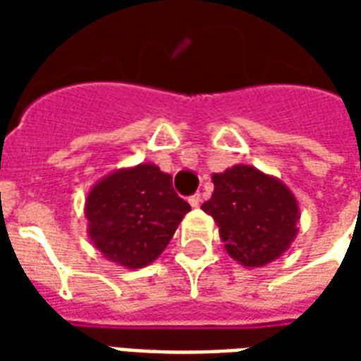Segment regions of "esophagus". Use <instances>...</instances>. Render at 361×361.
<instances>
[{
  "instance_id": "obj_1",
  "label": "esophagus",
  "mask_w": 361,
  "mask_h": 361,
  "mask_svg": "<svg viewBox=\"0 0 361 361\" xmlns=\"http://www.w3.org/2000/svg\"><path fill=\"white\" fill-rule=\"evenodd\" d=\"M189 204H191L192 208H198V204H200V195H192V197L189 198Z\"/></svg>"
}]
</instances>
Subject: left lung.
Returning a JSON list of instances; mask_svg holds the SVG:
<instances>
[{"mask_svg": "<svg viewBox=\"0 0 361 361\" xmlns=\"http://www.w3.org/2000/svg\"><path fill=\"white\" fill-rule=\"evenodd\" d=\"M212 181L214 195L202 209L219 226L228 257L245 268H262L290 249L300 204L279 178L252 164H234Z\"/></svg>", "mask_w": 361, "mask_h": 361, "instance_id": "8db88e82", "label": "left lung"}]
</instances>
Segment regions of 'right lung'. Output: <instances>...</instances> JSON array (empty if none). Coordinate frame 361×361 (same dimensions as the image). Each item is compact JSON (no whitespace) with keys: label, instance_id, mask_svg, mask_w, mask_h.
<instances>
[{"label":"right lung","instance_id":"1","mask_svg":"<svg viewBox=\"0 0 361 361\" xmlns=\"http://www.w3.org/2000/svg\"><path fill=\"white\" fill-rule=\"evenodd\" d=\"M191 206L176 195L172 176L140 163L110 172L84 204L87 236L106 260L140 269L161 257Z\"/></svg>","mask_w":361,"mask_h":361}]
</instances>
